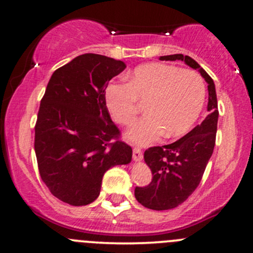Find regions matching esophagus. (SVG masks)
<instances>
[{
	"label": "esophagus",
	"instance_id": "esophagus-1",
	"mask_svg": "<svg viewBox=\"0 0 253 253\" xmlns=\"http://www.w3.org/2000/svg\"><path fill=\"white\" fill-rule=\"evenodd\" d=\"M133 159L134 161H141L143 159V151L139 147H134L133 149Z\"/></svg>",
	"mask_w": 253,
	"mask_h": 253
}]
</instances>
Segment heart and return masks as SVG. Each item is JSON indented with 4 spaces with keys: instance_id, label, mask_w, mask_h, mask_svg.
Segmentation results:
<instances>
[{
    "instance_id": "heart-1",
    "label": "heart",
    "mask_w": 253,
    "mask_h": 253,
    "mask_svg": "<svg viewBox=\"0 0 253 253\" xmlns=\"http://www.w3.org/2000/svg\"><path fill=\"white\" fill-rule=\"evenodd\" d=\"M104 100L113 119L123 126L135 120L138 102L146 103V117L129 129L127 136L147 145L164 133L168 138L187 133L205 106L206 86L195 71L150 63L127 75L126 84H109Z\"/></svg>"
}]
</instances>
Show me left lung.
<instances>
[{"label": "left lung", "mask_w": 253, "mask_h": 253, "mask_svg": "<svg viewBox=\"0 0 253 253\" xmlns=\"http://www.w3.org/2000/svg\"><path fill=\"white\" fill-rule=\"evenodd\" d=\"M159 59L182 60L200 71L208 83L210 112L201 124L175 143L145 151L144 159L152 172V179L145 187L135 188V199L150 210L167 211L184 202L201 182L215 145L219 110L213 80L193 58L170 54Z\"/></svg>", "instance_id": "obj_1"}]
</instances>
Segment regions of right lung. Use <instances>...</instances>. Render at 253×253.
Returning a JSON list of instances; mask_svg holds the SVG:
<instances>
[{
	"label": "right lung",
	"mask_w": 253,
	"mask_h": 253,
	"mask_svg": "<svg viewBox=\"0 0 253 253\" xmlns=\"http://www.w3.org/2000/svg\"><path fill=\"white\" fill-rule=\"evenodd\" d=\"M125 68L121 60L85 53L50 78L38 112L34 150L42 182L60 201H95L104 172L132 159V147L120 140L104 100L108 82Z\"/></svg>",
	"instance_id": "right-lung-1"
}]
</instances>
